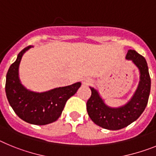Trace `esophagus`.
<instances>
[{
	"label": "esophagus",
	"instance_id": "1",
	"mask_svg": "<svg viewBox=\"0 0 156 156\" xmlns=\"http://www.w3.org/2000/svg\"><path fill=\"white\" fill-rule=\"evenodd\" d=\"M93 83V80L90 78H86L82 80V84L86 85V86H89Z\"/></svg>",
	"mask_w": 156,
	"mask_h": 156
}]
</instances>
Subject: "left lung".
Masks as SVG:
<instances>
[{
    "mask_svg": "<svg viewBox=\"0 0 156 156\" xmlns=\"http://www.w3.org/2000/svg\"><path fill=\"white\" fill-rule=\"evenodd\" d=\"M126 59L131 60L140 73V81L129 100L119 107L108 106L98 90L90 86L92 94L87 101V112L92 121L99 126L118 130L136 121L145 109L151 90V78L145 59L135 50L129 49Z\"/></svg>",
    "mask_w": 156,
    "mask_h": 156,
    "instance_id": "8db88e82",
    "label": "left lung"
}]
</instances>
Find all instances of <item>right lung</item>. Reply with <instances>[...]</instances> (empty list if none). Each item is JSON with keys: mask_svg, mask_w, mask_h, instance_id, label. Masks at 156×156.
Listing matches in <instances>:
<instances>
[{"mask_svg": "<svg viewBox=\"0 0 156 156\" xmlns=\"http://www.w3.org/2000/svg\"><path fill=\"white\" fill-rule=\"evenodd\" d=\"M32 47L22 50L9 67L5 92L9 104L20 119L34 125H47L59 119L67 101L76 93L82 83L78 82L41 93L27 89L20 81L19 67L23 54Z\"/></svg>", "mask_w": 156, "mask_h": 156, "instance_id": "add662e5", "label": "right lung"}]
</instances>
